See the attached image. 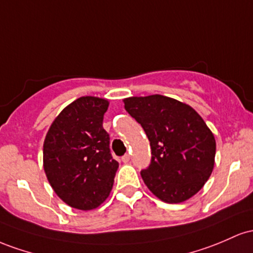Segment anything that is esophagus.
I'll list each match as a JSON object with an SVG mask.
<instances>
[{"label": "esophagus", "mask_w": 253, "mask_h": 253, "mask_svg": "<svg viewBox=\"0 0 253 253\" xmlns=\"http://www.w3.org/2000/svg\"><path fill=\"white\" fill-rule=\"evenodd\" d=\"M129 160H130L129 154H124L123 157H122V161H123V163H129Z\"/></svg>", "instance_id": "obj_1"}]
</instances>
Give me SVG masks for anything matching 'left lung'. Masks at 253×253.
<instances>
[{
    "mask_svg": "<svg viewBox=\"0 0 253 253\" xmlns=\"http://www.w3.org/2000/svg\"><path fill=\"white\" fill-rule=\"evenodd\" d=\"M126 112L141 124L152 159L141 175L166 203H180L197 194L214 169V135L189 105L164 95L124 99Z\"/></svg>",
    "mask_w": 253,
    "mask_h": 253,
    "instance_id": "left-lung-1",
    "label": "left lung"
}]
</instances>
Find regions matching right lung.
I'll list each match as a JSON object with an SVG mask.
<instances>
[{
  "instance_id": "add662e5",
  "label": "right lung",
  "mask_w": 253,
  "mask_h": 253,
  "mask_svg": "<svg viewBox=\"0 0 253 253\" xmlns=\"http://www.w3.org/2000/svg\"><path fill=\"white\" fill-rule=\"evenodd\" d=\"M109 101L76 99L51 124L42 158L47 180L63 202L90 211L109 197L119 164L112 158L103 127Z\"/></svg>"
}]
</instances>
